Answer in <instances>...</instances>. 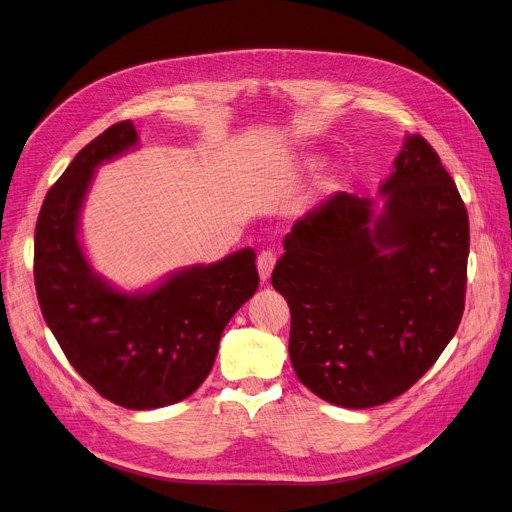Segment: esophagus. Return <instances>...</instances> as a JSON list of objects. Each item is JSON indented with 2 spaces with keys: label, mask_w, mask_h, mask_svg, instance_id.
Returning <instances> with one entry per match:
<instances>
[{
  "label": "esophagus",
  "mask_w": 512,
  "mask_h": 512,
  "mask_svg": "<svg viewBox=\"0 0 512 512\" xmlns=\"http://www.w3.org/2000/svg\"><path fill=\"white\" fill-rule=\"evenodd\" d=\"M273 267H275V255H273V251H261L259 257H257V269H259L261 282H267V280H269Z\"/></svg>",
  "instance_id": "obj_1"
}]
</instances>
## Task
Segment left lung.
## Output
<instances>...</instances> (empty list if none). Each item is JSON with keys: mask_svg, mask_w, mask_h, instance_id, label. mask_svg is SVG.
Instances as JSON below:
<instances>
[{"mask_svg": "<svg viewBox=\"0 0 512 512\" xmlns=\"http://www.w3.org/2000/svg\"><path fill=\"white\" fill-rule=\"evenodd\" d=\"M382 183L386 208L339 192L284 239L271 284L292 312L300 382L343 408L404 394L453 339L466 304L470 220L421 134H406Z\"/></svg>", "mask_w": 512, "mask_h": 512, "instance_id": "obj_1", "label": "left lung"}]
</instances>
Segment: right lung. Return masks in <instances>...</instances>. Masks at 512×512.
Listing matches in <instances>:
<instances>
[{
    "label": "right lung",
    "instance_id": "add662e5",
    "mask_svg": "<svg viewBox=\"0 0 512 512\" xmlns=\"http://www.w3.org/2000/svg\"><path fill=\"white\" fill-rule=\"evenodd\" d=\"M138 141L130 120L85 145L46 194L34 230L42 316L77 374L106 400L151 410L194 394L214 365L228 320L257 290L253 249L171 275L130 296L91 271L77 220L94 169Z\"/></svg>",
    "mask_w": 512,
    "mask_h": 512
}]
</instances>
